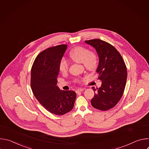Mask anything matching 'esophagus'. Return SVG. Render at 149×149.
<instances>
[{
  "mask_svg": "<svg viewBox=\"0 0 149 149\" xmlns=\"http://www.w3.org/2000/svg\"><path fill=\"white\" fill-rule=\"evenodd\" d=\"M84 90V88H78V90H77L76 91V93H80V92H82Z\"/></svg>",
  "mask_w": 149,
  "mask_h": 149,
  "instance_id": "esophagus-1",
  "label": "esophagus"
}]
</instances>
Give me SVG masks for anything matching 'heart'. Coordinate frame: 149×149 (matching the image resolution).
Here are the masks:
<instances>
[{
    "label": "heart",
    "instance_id": "heart-1",
    "mask_svg": "<svg viewBox=\"0 0 149 149\" xmlns=\"http://www.w3.org/2000/svg\"><path fill=\"white\" fill-rule=\"evenodd\" d=\"M70 57L75 62L82 63L84 67L89 71H94L98 65V56L94 52L90 51L88 49L83 47H77L73 48L70 53ZM68 62L62 57L59 63V70L62 73H65L68 69ZM78 81V79H76Z\"/></svg>",
    "mask_w": 149,
    "mask_h": 149
}]
</instances>
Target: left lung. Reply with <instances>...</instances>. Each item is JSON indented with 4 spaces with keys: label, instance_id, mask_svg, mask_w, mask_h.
<instances>
[{
    "label": "left lung",
    "instance_id": "1",
    "mask_svg": "<svg viewBox=\"0 0 149 149\" xmlns=\"http://www.w3.org/2000/svg\"><path fill=\"white\" fill-rule=\"evenodd\" d=\"M85 42L96 50L99 58L96 72L102 81L100 88L92 87L94 96L91 105L100 110H110L118 102L124 91L127 77L124 61L117 50L107 42L98 39Z\"/></svg>",
    "mask_w": 149,
    "mask_h": 149
}]
</instances>
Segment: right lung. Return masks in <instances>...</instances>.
Listing matches in <instances>:
<instances>
[{
    "instance_id": "obj_1",
    "label": "right lung",
    "mask_w": 149,
    "mask_h": 149,
    "mask_svg": "<svg viewBox=\"0 0 149 149\" xmlns=\"http://www.w3.org/2000/svg\"><path fill=\"white\" fill-rule=\"evenodd\" d=\"M67 48V45H60L41 52L31 70V86L35 97L48 111L58 116L72 110L77 96L75 91L61 90L56 85L59 61Z\"/></svg>"
}]
</instances>
